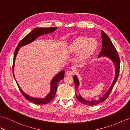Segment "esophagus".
I'll return each mask as SVG.
<instances>
[{"label": "esophagus", "instance_id": "obj_1", "mask_svg": "<svg viewBox=\"0 0 130 130\" xmlns=\"http://www.w3.org/2000/svg\"><path fill=\"white\" fill-rule=\"evenodd\" d=\"M73 71H71V70H69V71H67L66 72V75L67 76H71L73 75Z\"/></svg>", "mask_w": 130, "mask_h": 130}]
</instances>
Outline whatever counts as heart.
<instances>
[{
    "label": "heart",
    "instance_id": "heart-1",
    "mask_svg": "<svg viewBox=\"0 0 130 130\" xmlns=\"http://www.w3.org/2000/svg\"><path fill=\"white\" fill-rule=\"evenodd\" d=\"M98 42L94 38L79 37L70 43L68 50L70 53H78L79 60H86L94 54L98 48Z\"/></svg>",
    "mask_w": 130,
    "mask_h": 130
}]
</instances>
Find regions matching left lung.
Instances as JSON below:
<instances>
[{
  "mask_svg": "<svg viewBox=\"0 0 130 130\" xmlns=\"http://www.w3.org/2000/svg\"><path fill=\"white\" fill-rule=\"evenodd\" d=\"M101 33L102 38V48L98 56V58L102 57V56H105V57H108L111 60L115 66V76L114 81H113L111 85L110 86V87L109 88L108 91L102 97H99L98 99L92 100V101H88V100H86L85 99L83 98L80 94L77 95V94H76V98H77L78 101L83 103L84 104L89 106L98 104L99 103L103 102L108 98L109 95L110 94L113 87H114L116 81H117L120 72V58L118 52L115 48L114 45H113L110 39L109 38V37L106 35V33H105L104 32H103V31H101ZM73 79H74L75 85V90L77 89L78 91L79 81L77 76H74Z\"/></svg>",
  "mask_w": 130,
  "mask_h": 130,
  "instance_id": "1",
  "label": "left lung"
}]
</instances>
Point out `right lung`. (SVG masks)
I'll list each match as a JSON object with an SVG mask.
<instances>
[{
    "label": "right lung",
    "mask_w": 130,
    "mask_h": 130,
    "mask_svg": "<svg viewBox=\"0 0 130 130\" xmlns=\"http://www.w3.org/2000/svg\"><path fill=\"white\" fill-rule=\"evenodd\" d=\"M56 29H57V27H49V28H38V27L34 29H33L30 33H29L28 34L26 37H25L22 40H21V41L19 42V43L17 46V48H16L15 49V51L14 52V59H13L12 71H13V75H14V77L15 78V77L14 74L15 61L16 55H17V54L21 46L26 45L33 42L39 36L43 35L48 34V33H52L53 32H54L55 31H56ZM64 74H65L64 70H62L60 72H59L58 74L52 79L51 82V91H50L49 93L44 98H33L32 97H30L29 95L25 93L22 90L20 87L19 86V84H18L17 81H16V79H15V81L16 82V84L18 85V86L20 89V91L22 94L24 96L25 98L26 99H27L28 101L35 103V104H40V105L45 104L49 103L51 101H52L55 97L56 90H57V88H58L57 86H58V82L63 79V78L64 77Z\"/></svg>",
    "instance_id": "right-lung-1"
}]
</instances>
